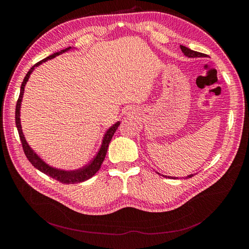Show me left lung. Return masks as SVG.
<instances>
[{
	"label": "left lung",
	"instance_id": "obj_1",
	"mask_svg": "<svg viewBox=\"0 0 249 249\" xmlns=\"http://www.w3.org/2000/svg\"><path fill=\"white\" fill-rule=\"evenodd\" d=\"M180 50H182V52L184 53V55H185V56H187V57H190V58H196V57H205V56H206L205 54H202V53L192 51V50L188 49V48H186V47H184V46H180ZM163 177H164V176H163ZM192 177H193V175H190V176L186 177V178H192ZM166 178H170L171 177H166Z\"/></svg>",
	"mask_w": 249,
	"mask_h": 249
}]
</instances>
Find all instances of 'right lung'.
I'll return each mask as SVG.
<instances>
[{
	"mask_svg": "<svg viewBox=\"0 0 249 249\" xmlns=\"http://www.w3.org/2000/svg\"><path fill=\"white\" fill-rule=\"evenodd\" d=\"M70 49H71V47L66 48L64 50H61L60 52H57V53H55V54H53V55H51L47 58H44L43 60H41V61L37 62L32 67V69H30V71L26 74V77H25L24 81H22L21 86H20V92H19V96H18V103H17V108H16V124H17V127H18V135H19V138H20L22 149H24V153L27 157V159L30 161V163H31L35 168L40 170L43 173H46L47 176L53 178L54 179L59 180V182L62 183V184H78V183H82V182H84V180L89 179L90 178H92L95 175V173L99 171V169L102 166V163L105 159V157H106L109 143H110V141L113 137V135H114L115 131L117 130V127L119 126L120 123L118 122L115 124H113L110 127V129L106 132V134H105L102 146L99 150V153L96 154V156L93 158V160L91 162H90L88 165H86V166H84L83 168L66 171V170H61V169H57V168H54L52 166H49L47 163H44L40 159V158L33 152L32 148L30 147L29 144L27 143V141L24 137V134H22L21 125H20V119H19V110H20V104H21V100H22V94H24L26 83H27V81L30 77V74H31V72L33 71L34 67L38 66L40 63H42L44 61H48L49 59L55 58L56 56L62 54V53L67 52Z\"/></svg>",
	"mask_w": 249,
	"mask_h": 249,
	"instance_id": "obj_1",
	"label": "right lung"
}]
</instances>
